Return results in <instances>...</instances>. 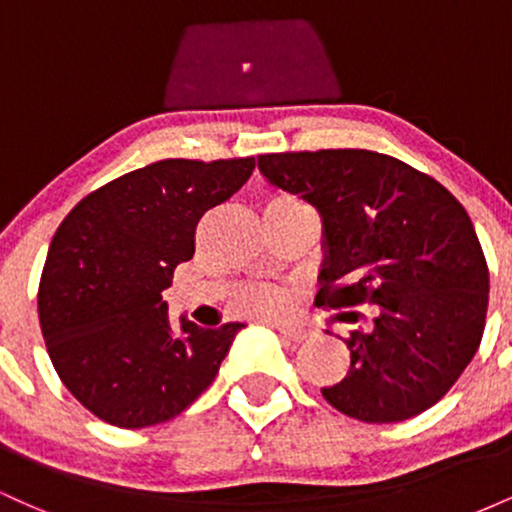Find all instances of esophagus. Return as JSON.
<instances>
[{"instance_id": "1", "label": "esophagus", "mask_w": 512, "mask_h": 512, "mask_svg": "<svg viewBox=\"0 0 512 512\" xmlns=\"http://www.w3.org/2000/svg\"><path fill=\"white\" fill-rule=\"evenodd\" d=\"M272 327L281 334V337L289 339V342H303V339L310 337V332L305 330V327H296V325H272Z\"/></svg>"}]
</instances>
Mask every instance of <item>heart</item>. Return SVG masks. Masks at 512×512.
<instances>
[{
    "label": "heart",
    "instance_id": "obj_1",
    "mask_svg": "<svg viewBox=\"0 0 512 512\" xmlns=\"http://www.w3.org/2000/svg\"><path fill=\"white\" fill-rule=\"evenodd\" d=\"M267 204H281V207H289V204H301L298 199L289 195H276L269 199ZM236 305L243 313L257 315V317H276L286 310V296L276 289H262V286H248L236 296Z\"/></svg>",
    "mask_w": 512,
    "mask_h": 512
}]
</instances>
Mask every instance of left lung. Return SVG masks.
I'll return each instance as SVG.
<instances>
[{"mask_svg":"<svg viewBox=\"0 0 512 512\" xmlns=\"http://www.w3.org/2000/svg\"><path fill=\"white\" fill-rule=\"evenodd\" d=\"M269 185L322 219L317 303L375 305L344 339L351 366L322 397L351 419L395 424L443 399L481 344L489 267L472 219L440 182L366 149L257 156ZM356 322V313L339 320Z\"/></svg>","mask_w":512,"mask_h":512,"instance_id":"8db88e82","label":"left lung"}]
</instances>
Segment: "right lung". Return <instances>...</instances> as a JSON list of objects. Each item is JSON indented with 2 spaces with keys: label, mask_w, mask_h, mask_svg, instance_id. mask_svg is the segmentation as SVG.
<instances>
[{
  "label": "right lung",
  "mask_w": 512,
  "mask_h": 512,
  "mask_svg": "<svg viewBox=\"0 0 512 512\" xmlns=\"http://www.w3.org/2000/svg\"><path fill=\"white\" fill-rule=\"evenodd\" d=\"M255 158H166L81 199L57 228L38 315L57 375L84 407L120 428L170 421L214 383L243 322L204 330L168 320L161 293L195 255V228L233 197Z\"/></svg>",
  "instance_id": "add662e5"
}]
</instances>
